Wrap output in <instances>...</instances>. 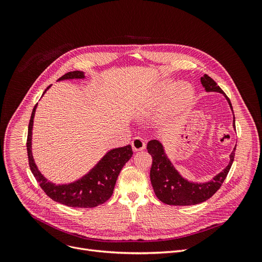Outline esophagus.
Returning a JSON list of instances; mask_svg holds the SVG:
<instances>
[{
    "instance_id": "obj_1",
    "label": "esophagus",
    "mask_w": 262,
    "mask_h": 262,
    "mask_svg": "<svg viewBox=\"0 0 262 262\" xmlns=\"http://www.w3.org/2000/svg\"><path fill=\"white\" fill-rule=\"evenodd\" d=\"M132 147L134 152H139V150H143L145 148V141L141 138V137H136L132 141Z\"/></svg>"
}]
</instances>
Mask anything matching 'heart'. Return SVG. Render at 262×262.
Returning a JSON list of instances; mask_svg holds the SVG:
<instances>
[{
	"label": "heart",
	"instance_id": "obj_1",
	"mask_svg": "<svg viewBox=\"0 0 262 262\" xmlns=\"http://www.w3.org/2000/svg\"><path fill=\"white\" fill-rule=\"evenodd\" d=\"M171 94V104L175 109H185L191 106L192 102L194 100L195 92L187 81H181L176 84L174 79L167 78L156 86L154 89L155 99H160Z\"/></svg>",
	"mask_w": 262,
	"mask_h": 262
}]
</instances>
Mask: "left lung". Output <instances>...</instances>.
Returning <instances> with one entry per match:
<instances>
[{
  "label": "left lung",
  "mask_w": 262,
  "mask_h": 262,
  "mask_svg": "<svg viewBox=\"0 0 262 262\" xmlns=\"http://www.w3.org/2000/svg\"><path fill=\"white\" fill-rule=\"evenodd\" d=\"M201 82L206 92H219L224 95L232 112V126L233 129H236L232 106L224 91L207 74H204L201 77ZM146 148L148 154L152 155L153 158L149 177L155 194L162 203L174 206L195 205L210 199L225 181L236 152L235 146L229 155V162L226 168L213 176L212 180L206 183H193L186 180L175 169L166 150H164V146L161 141L156 139L150 140L148 141Z\"/></svg>",
  "instance_id": "obj_1"
}]
</instances>
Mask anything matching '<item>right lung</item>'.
I'll use <instances>...</instances> for the list:
<instances>
[{"label": "right lung", "mask_w": 262, "mask_h": 262, "mask_svg": "<svg viewBox=\"0 0 262 262\" xmlns=\"http://www.w3.org/2000/svg\"><path fill=\"white\" fill-rule=\"evenodd\" d=\"M85 77V72L72 71L62 75L57 81L67 79H84ZM51 86L45 90L43 94ZM37 105L38 104L35 105L31 116L26 147L31 171L40 187L53 201L69 206V207L92 208L104 204L113 195L117 178L122 168L133 156L130 144L108 150L100 161L87 174L81 176L79 180L69 184H54L39 171L32 153L33 125Z\"/></svg>", "instance_id": "1"}]
</instances>
